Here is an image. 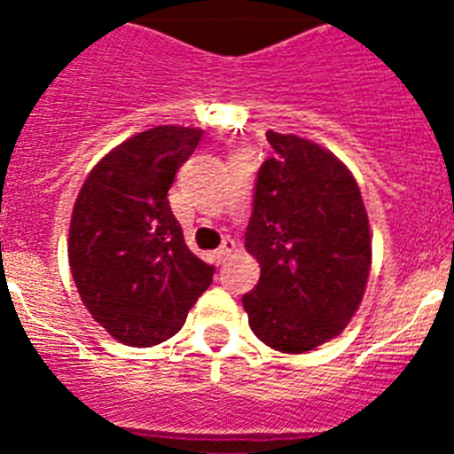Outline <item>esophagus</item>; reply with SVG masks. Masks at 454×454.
<instances>
[{
	"label": "esophagus",
	"instance_id": "1",
	"mask_svg": "<svg viewBox=\"0 0 454 454\" xmlns=\"http://www.w3.org/2000/svg\"><path fill=\"white\" fill-rule=\"evenodd\" d=\"M231 252H234V240L224 239L223 246H220L218 250H215V259H218V262H224V259H227V256H230Z\"/></svg>",
	"mask_w": 454,
	"mask_h": 454
}]
</instances>
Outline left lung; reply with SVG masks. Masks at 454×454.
Wrapping results in <instances>:
<instances>
[{"instance_id":"8db88e82","label":"left lung","mask_w":454,"mask_h":454,"mask_svg":"<svg viewBox=\"0 0 454 454\" xmlns=\"http://www.w3.org/2000/svg\"><path fill=\"white\" fill-rule=\"evenodd\" d=\"M246 247L262 266L243 295L250 327L279 352H309L346 330L366 291L371 230L352 172L320 145L268 131Z\"/></svg>"}]
</instances>
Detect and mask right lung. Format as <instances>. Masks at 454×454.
<instances>
[{"label": "right lung", "instance_id": "add662e5", "mask_svg": "<svg viewBox=\"0 0 454 454\" xmlns=\"http://www.w3.org/2000/svg\"><path fill=\"white\" fill-rule=\"evenodd\" d=\"M202 129L161 124L108 152L70 223L72 279L92 318L124 346L150 348L186 323L215 268L192 254L168 191Z\"/></svg>", "mask_w": 454, "mask_h": 454}]
</instances>
